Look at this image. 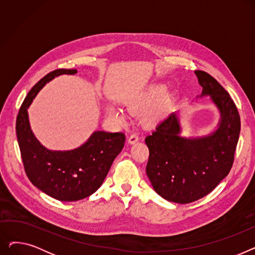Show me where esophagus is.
I'll return each instance as SVG.
<instances>
[{"instance_id": "34e87169", "label": "esophagus", "mask_w": 255, "mask_h": 255, "mask_svg": "<svg viewBox=\"0 0 255 255\" xmlns=\"http://www.w3.org/2000/svg\"><path fill=\"white\" fill-rule=\"evenodd\" d=\"M137 140H138V136H137V134H135V133H133V134H131L128 138V142L131 144L135 143Z\"/></svg>"}]
</instances>
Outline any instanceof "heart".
Segmentation results:
<instances>
[{"mask_svg":"<svg viewBox=\"0 0 255 255\" xmlns=\"http://www.w3.org/2000/svg\"><path fill=\"white\" fill-rule=\"evenodd\" d=\"M166 92L167 87L165 85H151L137 95L127 99L125 105L129 111L136 113L148 109L154 104L143 115V122L151 125L162 119L170 109L172 98ZM106 115L118 123H123L126 120L125 113L116 105L107 106Z\"/></svg>","mask_w":255,"mask_h":255,"instance_id":"1","label":"heart"}]
</instances>
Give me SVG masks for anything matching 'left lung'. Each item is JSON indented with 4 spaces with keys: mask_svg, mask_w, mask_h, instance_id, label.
Here are the masks:
<instances>
[{
    "mask_svg": "<svg viewBox=\"0 0 255 255\" xmlns=\"http://www.w3.org/2000/svg\"><path fill=\"white\" fill-rule=\"evenodd\" d=\"M203 92L220 113L217 128L204 136H181L178 113L170 114L144 141L150 156L145 172L154 190L168 202L189 204L209 194L234 163L241 121L230 94L205 71L196 70Z\"/></svg>",
    "mask_w": 255,
    "mask_h": 255,
    "instance_id": "1",
    "label": "left lung"
}]
</instances>
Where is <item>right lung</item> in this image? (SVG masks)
<instances>
[{"label": "right lung", "mask_w": 255, "mask_h": 255, "mask_svg": "<svg viewBox=\"0 0 255 255\" xmlns=\"http://www.w3.org/2000/svg\"><path fill=\"white\" fill-rule=\"evenodd\" d=\"M75 73L76 69H58L40 79L24 98L16 119V135L26 176L39 190L61 202H75L97 191L126 139L121 132L95 131L76 149L52 151L35 137L28 114L34 98L51 79Z\"/></svg>", "instance_id": "1"}]
</instances>
